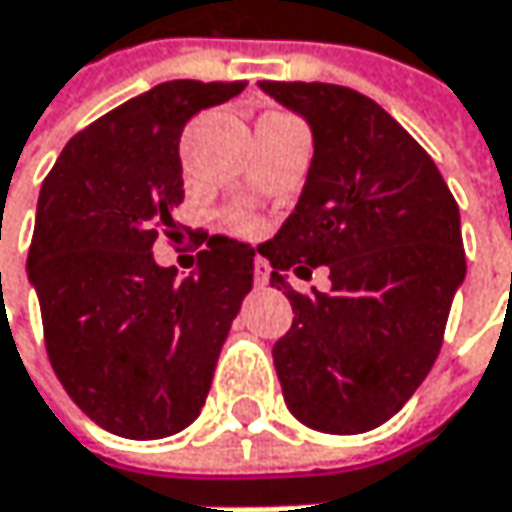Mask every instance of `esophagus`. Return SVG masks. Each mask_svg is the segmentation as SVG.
Here are the masks:
<instances>
[{
    "instance_id": "34e87169",
    "label": "esophagus",
    "mask_w": 512,
    "mask_h": 512,
    "mask_svg": "<svg viewBox=\"0 0 512 512\" xmlns=\"http://www.w3.org/2000/svg\"><path fill=\"white\" fill-rule=\"evenodd\" d=\"M268 280H271V268H268V262L259 259V262L253 265V283L259 288H265L268 286Z\"/></svg>"
}]
</instances>
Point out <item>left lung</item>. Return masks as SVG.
<instances>
[{
	"instance_id": "1",
	"label": "left lung",
	"mask_w": 512,
	"mask_h": 512,
	"mask_svg": "<svg viewBox=\"0 0 512 512\" xmlns=\"http://www.w3.org/2000/svg\"><path fill=\"white\" fill-rule=\"evenodd\" d=\"M312 132V161L283 229L259 247L294 309L274 345L291 416L365 433L395 416L433 368L466 280L460 209L418 141L374 99L324 82H259ZM331 271L300 295L286 270Z\"/></svg>"
}]
</instances>
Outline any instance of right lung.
<instances>
[{"instance_id":"1","label":"right lung","mask_w":512,"mask_h":512,"mask_svg":"<svg viewBox=\"0 0 512 512\" xmlns=\"http://www.w3.org/2000/svg\"><path fill=\"white\" fill-rule=\"evenodd\" d=\"M241 82H164L79 132L40 197L29 250L49 362L73 404L114 436L164 439L200 416L256 250L212 235L179 280L153 259L185 200V123Z\"/></svg>"}]
</instances>
